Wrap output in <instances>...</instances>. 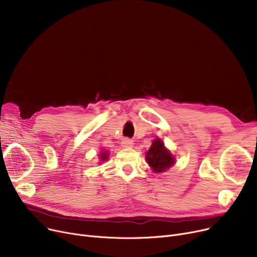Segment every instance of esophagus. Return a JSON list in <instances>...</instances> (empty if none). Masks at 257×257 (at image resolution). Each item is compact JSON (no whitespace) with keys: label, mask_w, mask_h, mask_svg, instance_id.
Masks as SVG:
<instances>
[{"label":"esophagus","mask_w":257,"mask_h":257,"mask_svg":"<svg viewBox=\"0 0 257 257\" xmlns=\"http://www.w3.org/2000/svg\"><path fill=\"white\" fill-rule=\"evenodd\" d=\"M121 146L124 148H131L133 146V142L130 139H124L123 142H121Z\"/></svg>","instance_id":"1"}]
</instances>
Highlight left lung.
<instances>
[{"label":"left lung","instance_id":"obj_1","mask_svg":"<svg viewBox=\"0 0 257 257\" xmlns=\"http://www.w3.org/2000/svg\"><path fill=\"white\" fill-rule=\"evenodd\" d=\"M147 161L150 165L152 170L156 173L165 172L171 168L175 159L172 154L166 149L164 143L160 140H155L150 147V150L147 152Z\"/></svg>","mask_w":257,"mask_h":257}]
</instances>
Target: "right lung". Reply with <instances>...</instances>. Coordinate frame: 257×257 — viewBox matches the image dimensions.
Instances as JSON below:
<instances>
[{"instance_id":"add662e5","label":"right lung","mask_w":257,"mask_h":257,"mask_svg":"<svg viewBox=\"0 0 257 257\" xmlns=\"http://www.w3.org/2000/svg\"><path fill=\"white\" fill-rule=\"evenodd\" d=\"M101 158H102L103 160H105V159L107 158V153H105V152H104V153H102V155H101Z\"/></svg>"}]
</instances>
